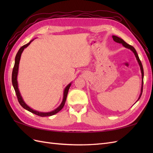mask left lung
<instances>
[{"instance_id":"1","label":"left lung","mask_w":153,"mask_h":153,"mask_svg":"<svg viewBox=\"0 0 153 153\" xmlns=\"http://www.w3.org/2000/svg\"><path fill=\"white\" fill-rule=\"evenodd\" d=\"M112 38H113V40L115 42H116V43L122 44V45H123V47L127 48H129V49H130L133 52V53H134L135 56L136 57V59H137V62H138V64L139 65V66H140V69H141V76H142L141 77H142V82H141L142 83V85H141V93H140V95H139V97L137 100V101H136V102H137L138 101V100L140 99V97H141V96L142 95V93H143V85L144 71H143V65L141 64V62L140 59H139V56H138V54L137 53V52H136V51H135V49L134 47H132V46H131V45H129V44L126 43V42L123 41L122 39L120 38V37H117V36H115V35H112Z\"/></svg>"}]
</instances>
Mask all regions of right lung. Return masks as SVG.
I'll list each match as a JSON object with an SVG mask.
<instances>
[{"label":"right lung","mask_w":153,"mask_h":153,"mask_svg":"<svg viewBox=\"0 0 153 153\" xmlns=\"http://www.w3.org/2000/svg\"><path fill=\"white\" fill-rule=\"evenodd\" d=\"M34 39L30 41L28 43H27L26 45H24L22 46L20 48H19L18 52L16 54V56L15 57V63H14V68H13V71H12V85L14 87V89L15 90V92L16 94V96H17V98L18 100L19 103L20 104V105L24 108V109L28 110L30 112L35 114L37 116H39L41 117H45V116H53L55 114H56L57 112H58L59 111L62 109V108L64 107V105H65V102L66 100V98H67V95H68V90H69L70 87L71 86V83H69L68 85L65 87V89L64 90V93H63V99L62 101L61 104L60 105V106L56 108L55 110H53L51 112H39L37 111V110H35L33 108H31V107L29 106L26 103L24 102V99H23L22 97L20 94V92H19V90L18 89V81H17V77H18V68H19V60H20V58H21V55L22 53H23V51L25 49V48L27 47L33 41Z\"/></svg>","instance_id":"obj_1"}]
</instances>
